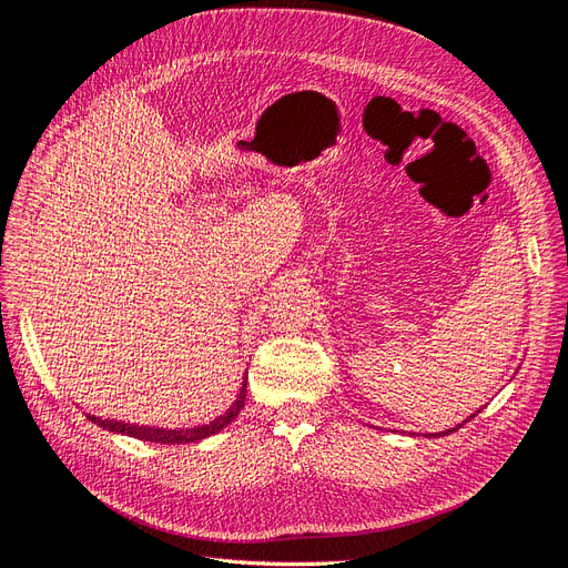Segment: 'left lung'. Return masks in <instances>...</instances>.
<instances>
[{"mask_svg": "<svg viewBox=\"0 0 568 568\" xmlns=\"http://www.w3.org/2000/svg\"><path fill=\"white\" fill-rule=\"evenodd\" d=\"M477 413H479V410H477ZM477 413H474V415H477ZM474 415H469V417H467V423H469V419H471ZM457 427H460V425H457ZM457 427H455V429H457ZM455 429H448V432H455ZM448 432H444V434H448Z\"/></svg>", "mask_w": 568, "mask_h": 568, "instance_id": "8db88e82", "label": "left lung"}]
</instances>
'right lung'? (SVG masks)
I'll use <instances>...</instances> for the list:
<instances>
[{"label":"right lung","mask_w":568,"mask_h":568,"mask_svg":"<svg viewBox=\"0 0 568 568\" xmlns=\"http://www.w3.org/2000/svg\"><path fill=\"white\" fill-rule=\"evenodd\" d=\"M245 394H247V382H243L241 394H237L235 404L224 413L219 415L216 419H212L210 425L203 427H195V429H158V427H139V425H122V423H113V419H99L94 415H87L91 423H97L103 429H111L118 434H126V436H134L141 438V442H155V444H193L200 442V438L212 436L216 432H222L229 423H233L235 415L241 413V408L245 406Z\"/></svg>","instance_id":"obj_1"}]
</instances>
